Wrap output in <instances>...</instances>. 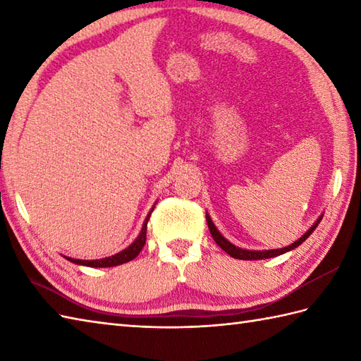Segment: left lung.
I'll list each match as a JSON object with an SVG mask.
<instances>
[{"label": "left lung", "instance_id": "8db88e82", "mask_svg": "<svg viewBox=\"0 0 361 361\" xmlns=\"http://www.w3.org/2000/svg\"><path fill=\"white\" fill-rule=\"evenodd\" d=\"M321 219H323V216H321V217L315 221V225H312V228L301 237V239H298L295 243L288 245V247H286V248H279V250H264V251H251V250H242V248H239V247H235V245H233L231 242H228V240L225 239V237L220 234V231L216 228V225L212 224L211 217L208 216V214H206V220H208V226H209V231H211L212 239L216 240V243L219 245V247H220L221 250H224V251H226L229 256L234 257V259H242V260H259V259L276 257V256H279V255H283V252L295 250V248L299 247V245H301L305 239H307V237H309L313 231H315V228L318 226Z\"/></svg>", "mask_w": 361, "mask_h": 361}]
</instances>
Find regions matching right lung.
I'll use <instances>...</instances> for the list:
<instances>
[{"label": "right lung", "mask_w": 361, "mask_h": 361, "mask_svg": "<svg viewBox=\"0 0 361 361\" xmlns=\"http://www.w3.org/2000/svg\"><path fill=\"white\" fill-rule=\"evenodd\" d=\"M153 211V208H152ZM152 211L147 214V219L144 220V225L140 235L136 237V240L127 247L126 250H122L121 252L110 257H104V259H96V260H80V259H73V257H66L70 262L78 264V265H85V267H94V268H106V267H116V265H122L126 262H130L133 260L137 255H140L142 247L145 245V235H147V221L150 219Z\"/></svg>", "instance_id": "right-lung-1"}]
</instances>
